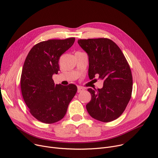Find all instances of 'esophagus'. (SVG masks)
<instances>
[{
  "label": "esophagus",
  "instance_id": "34e87169",
  "mask_svg": "<svg viewBox=\"0 0 158 158\" xmlns=\"http://www.w3.org/2000/svg\"><path fill=\"white\" fill-rule=\"evenodd\" d=\"M84 90V89L82 88L81 87H78V90H77V92L78 93H80V92H81Z\"/></svg>",
  "mask_w": 158,
  "mask_h": 158
}]
</instances>
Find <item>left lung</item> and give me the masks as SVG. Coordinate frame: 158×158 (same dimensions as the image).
<instances>
[{"label": "left lung", "mask_w": 158, "mask_h": 158, "mask_svg": "<svg viewBox=\"0 0 158 158\" xmlns=\"http://www.w3.org/2000/svg\"><path fill=\"white\" fill-rule=\"evenodd\" d=\"M78 43L89 56V78L98 75L104 80L102 89H88L92 98L87 110L97 120L113 121L122 114L131 98L133 80L130 66L119 47L110 39H80Z\"/></svg>", "instance_id": "left-lung-1"}]
</instances>
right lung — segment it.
<instances>
[{"mask_svg": "<svg viewBox=\"0 0 158 158\" xmlns=\"http://www.w3.org/2000/svg\"><path fill=\"white\" fill-rule=\"evenodd\" d=\"M74 37L52 39L35 45L24 63L21 89L30 112L44 123H54L63 118L75 95L74 84L55 85L52 75L59 71V60L74 44Z\"/></svg>", "mask_w": 158, "mask_h": 158, "instance_id": "obj_1", "label": "right lung"}]
</instances>
